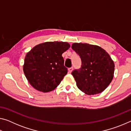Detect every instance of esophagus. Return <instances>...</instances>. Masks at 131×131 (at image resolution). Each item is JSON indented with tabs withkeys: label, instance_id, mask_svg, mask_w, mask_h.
Listing matches in <instances>:
<instances>
[{
	"label": "esophagus",
	"instance_id": "34e87169",
	"mask_svg": "<svg viewBox=\"0 0 131 131\" xmlns=\"http://www.w3.org/2000/svg\"><path fill=\"white\" fill-rule=\"evenodd\" d=\"M72 70H73V67H71V68H69L68 69V71H69V72L70 73L72 72Z\"/></svg>",
	"mask_w": 131,
	"mask_h": 131
}]
</instances>
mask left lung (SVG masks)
I'll return each instance as SVG.
<instances>
[{
  "mask_svg": "<svg viewBox=\"0 0 131 131\" xmlns=\"http://www.w3.org/2000/svg\"><path fill=\"white\" fill-rule=\"evenodd\" d=\"M72 49L81 60V68L72 72L79 90L87 95L103 91L112 81L114 63L106 51L87 43L72 44Z\"/></svg>",
  "mask_w": 131,
  "mask_h": 131,
  "instance_id": "8db88e82",
  "label": "left lung"
}]
</instances>
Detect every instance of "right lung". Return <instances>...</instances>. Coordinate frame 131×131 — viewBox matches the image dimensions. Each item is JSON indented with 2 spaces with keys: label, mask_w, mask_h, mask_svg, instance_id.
<instances>
[{
  "label": "right lung",
  "mask_w": 131,
  "mask_h": 131,
  "mask_svg": "<svg viewBox=\"0 0 131 131\" xmlns=\"http://www.w3.org/2000/svg\"><path fill=\"white\" fill-rule=\"evenodd\" d=\"M69 47L70 44L66 42H46L27 53L23 70L33 87L43 92L57 87L68 73L62 54Z\"/></svg>",
  "instance_id": "add662e5"
}]
</instances>
